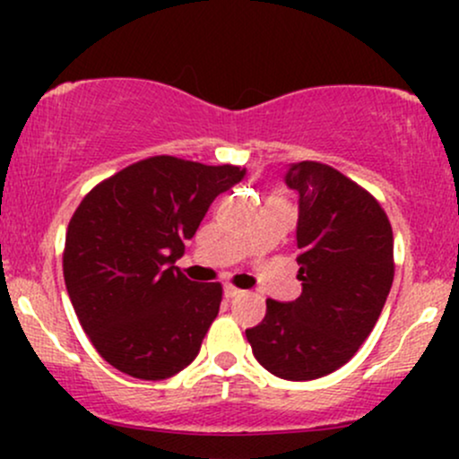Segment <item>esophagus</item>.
Masks as SVG:
<instances>
[{"mask_svg": "<svg viewBox=\"0 0 459 459\" xmlns=\"http://www.w3.org/2000/svg\"><path fill=\"white\" fill-rule=\"evenodd\" d=\"M241 289H237V287H233V284H224V296L226 298H239L241 296Z\"/></svg>", "mask_w": 459, "mask_h": 459, "instance_id": "34e87169", "label": "esophagus"}]
</instances>
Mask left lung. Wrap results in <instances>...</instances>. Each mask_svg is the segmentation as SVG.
<instances>
[{
  "mask_svg": "<svg viewBox=\"0 0 459 459\" xmlns=\"http://www.w3.org/2000/svg\"><path fill=\"white\" fill-rule=\"evenodd\" d=\"M284 183L298 194L302 296L267 299L246 336L276 377L317 380L343 367L380 317L394 276L393 229L371 194L325 163H291Z\"/></svg>",
  "mask_w": 459,
  "mask_h": 459,
  "instance_id": "left-lung-1",
  "label": "left lung"
}]
</instances>
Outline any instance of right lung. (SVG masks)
<instances>
[{"mask_svg": "<svg viewBox=\"0 0 459 459\" xmlns=\"http://www.w3.org/2000/svg\"><path fill=\"white\" fill-rule=\"evenodd\" d=\"M246 168L151 157L82 200L66 230L65 282L101 358L138 380H166L198 356L222 302L220 282L175 267L220 194Z\"/></svg>", "mask_w": 459, "mask_h": 459, "instance_id": "1", "label": "right lung"}]
</instances>
